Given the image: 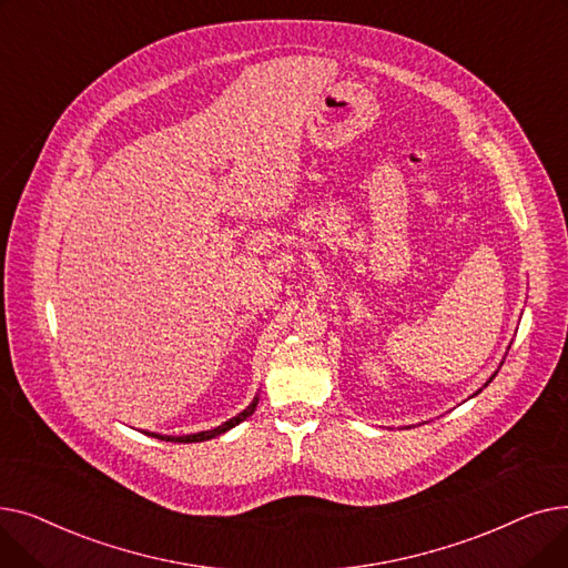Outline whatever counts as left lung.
<instances>
[{
  "instance_id": "1",
  "label": "left lung",
  "mask_w": 568,
  "mask_h": 568,
  "mask_svg": "<svg viewBox=\"0 0 568 568\" xmlns=\"http://www.w3.org/2000/svg\"><path fill=\"white\" fill-rule=\"evenodd\" d=\"M495 375H497V371H495ZM495 375H493V377H495ZM493 377H490V379H488V382H486V386H488V384H490V382H493ZM479 392H481V389H479ZM479 392H476V394H479ZM476 394H474V396H476Z\"/></svg>"
}]
</instances>
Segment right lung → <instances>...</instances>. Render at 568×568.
Masks as SVG:
<instances>
[{
    "label": "right lung",
    "instance_id": "1",
    "mask_svg": "<svg viewBox=\"0 0 568 568\" xmlns=\"http://www.w3.org/2000/svg\"><path fill=\"white\" fill-rule=\"evenodd\" d=\"M257 394H255V398L251 400V405L244 409V412H239L236 416H232L230 422H225V424H221V426H216V428H212V430H200V433H193V435H161V433H146L149 437H156V439H163V442H179V444H191V442H206V439H212V437H219V435H223V433H227V430H232L234 426H239L242 422H246L248 416L255 412V407H257Z\"/></svg>",
    "mask_w": 568,
    "mask_h": 568
}]
</instances>
